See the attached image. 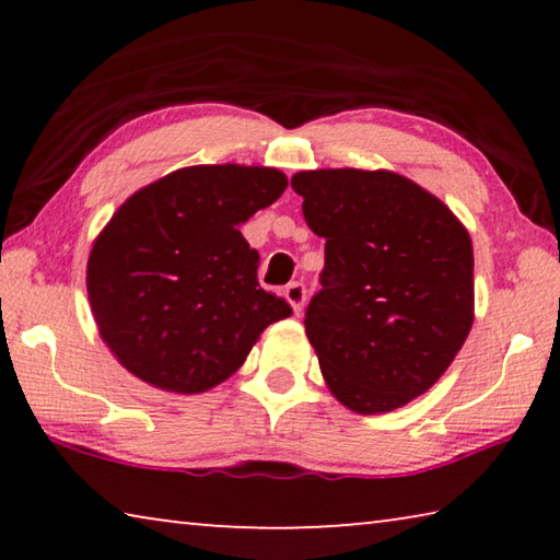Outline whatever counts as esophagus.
I'll return each instance as SVG.
<instances>
[{"label":"esophagus","instance_id":"1","mask_svg":"<svg viewBox=\"0 0 560 560\" xmlns=\"http://www.w3.org/2000/svg\"><path fill=\"white\" fill-rule=\"evenodd\" d=\"M283 296H287V301L291 303V308L296 311V314H301L303 303H306V287H303L301 281H293L287 289H283Z\"/></svg>","mask_w":560,"mask_h":560}]
</instances>
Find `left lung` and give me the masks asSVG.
I'll return each mask as SVG.
<instances>
[{
  "label": "left lung",
  "mask_w": 560,
  "mask_h": 560,
  "mask_svg": "<svg viewBox=\"0 0 560 560\" xmlns=\"http://www.w3.org/2000/svg\"><path fill=\"white\" fill-rule=\"evenodd\" d=\"M291 187L311 232L326 240L303 324L328 390L360 415L428 393L474 324L469 232L390 170H306Z\"/></svg>",
  "instance_id": "left-lung-1"
}]
</instances>
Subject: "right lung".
Here are the masks:
<instances>
[{
    "label": "right lung",
    "instance_id": "obj_1",
    "mask_svg": "<svg viewBox=\"0 0 560 560\" xmlns=\"http://www.w3.org/2000/svg\"><path fill=\"white\" fill-rule=\"evenodd\" d=\"M287 185L273 167L195 165L118 207L93 242L86 287L103 343L126 371L160 390L205 393L291 316L259 287V252L240 232Z\"/></svg>",
    "mask_w": 560,
    "mask_h": 560
}]
</instances>
